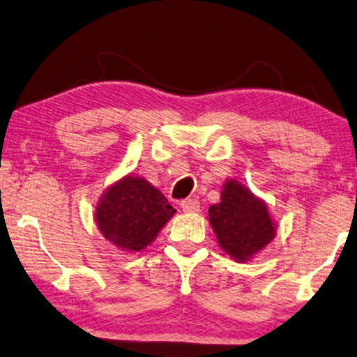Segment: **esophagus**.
<instances>
[{
    "instance_id": "esophagus-1",
    "label": "esophagus",
    "mask_w": 357,
    "mask_h": 357,
    "mask_svg": "<svg viewBox=\"0 0 357 357\" xmlns=\"http://www.w3.org/2000/svg\"><path fill=\"white\" fill-rule=\"evenodd\" d=\"M180 207H182L185 213H196L201 210V204L196 199H191V197H188V199L180 202Z\"/></svg>"
}]
</instances>
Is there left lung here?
Wrapping results in <instances>:
<instances>
[{"label": "left lung", "instance_id": "obj_1", "mask_svg": "<svg viewBox=\"0 0 357 357\" xmlns=\"http://www.w3.org/2000/svg\"><path fill=\"white\" fill-rule=\"evenodd\" d=\"M208 223L221 250L237 262L255 258L277 232L267 204L234 178L225 182L221 201L210 206Z\"/></svg>", "mask_w": 357, "mask_h": 357}]
</instances>
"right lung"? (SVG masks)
<instances>
[{
  "label": "right lung",
  "instance_id": "right-lung-1",
  "mask_svg": "<svg viewBox=\"0 0 357 357\" xmlns=\"http://www.w3.org/2000/svg\"><path fill=\"white\" fill-rule=\"evenodd\" d=\"M175 208L162 192L139 175H125L106 188L95 210L98 229L121 251L147 248Z\"/></svg>",
  "mask_w": 357,
  "mask_h": 357
}]
</instances>
